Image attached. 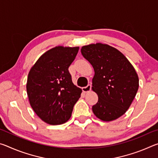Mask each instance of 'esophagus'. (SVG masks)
I'll use <instances>...</instances> for the list:
<instances>
[{"label":"esophagus","instance_id":"esophagus-1","mask_svg":"<svg viewBox=\"0 0 158 158\" xmlns=\"http://www.w3.org/2000/svg\"><path fill=\"white\" fill-rule=\"evenodd\" d=\"M90 90H91V85H90V84L87 85L86 86H85V87H83V88H82V90H83V92H84V93L89 92Z\"/></svg>","mask_w":158,"mask_h":158}]
</instances>
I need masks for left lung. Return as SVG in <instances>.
<instances>
[{"mask_svg": "<svg viewBox=\"0 0 158 158\" xmlns=\"http://www.w3.org/2000/svg\"><path fill=\"white\" fill-rule=\"evenodd\" d=\"M81 54L95 71L92 90L98 101L93 113L103 121H111L129 109L139 89L135 68L123 53L108 44L96 43L81 47Z\"/></svg>", "mask_w": 158, "mask_h": 158, "instance_id": "left-lung-1", "label": "left lung"}]
</instances>
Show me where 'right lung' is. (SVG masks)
<instances>
[{
    "label": "right lung",
    "mask_w": 158,
    "mask_h": 158,
    "mask_svg": "<svg viewBox=\"0 0 158 158\" xmlns=\"http://www.w3.org/2000/svg\"><path fill=\"white\" fill-rule=\"evenodd\" d=\"M79 48H52L39 58L29 72L26 90L30 105L48 124L68 121L81 96V89L74 85L68 71Z\"/></svg>",
    "instance_id": "obj_1"
}]
</instances>
